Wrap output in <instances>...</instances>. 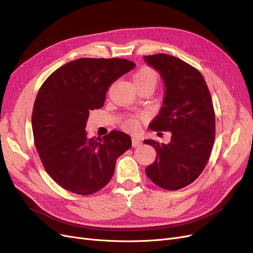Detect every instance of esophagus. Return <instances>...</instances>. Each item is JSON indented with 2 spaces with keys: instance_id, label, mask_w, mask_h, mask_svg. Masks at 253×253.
Returning <instances> with one entry per match:
<instances>
[{
  "instance_id": "obj_1",
  "label": "esophagus",
  "mask_w": 253,
  "mask_h": 253,
  "mask_svg": "<svg viewBox=\"0 0 253 253\" xmlns=\"http://www.w3.org/2000/svg\"><path fill=\"white\" fill-rule=\"evenodd\" d=\"M131 145H133V147H139L142 145V142L139 139L133 138L131 139Z\"/></svg>"
}]
</instances>
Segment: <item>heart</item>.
I'll list each match as a JSON object with an SVG mask.
<instances>
[{
  "instance_id": "b5f03b06",
  "label": "heart",
  "mask_w": 253,
  "mask_h": 253,
  "mask_svg": "<svg viewBox=\"0 0 253 253\" xmlns=\"http://www.w3.org/2000/svg\"><path fill=\"white\" fill-rule=\"evenodd\" d=\"M158 82V75L149 67H142L134 76V84L140 85V84H151L155 86ZM124 126L129 130H137L140 127V117L139 116H129L124 122Z\"/></svg>"
}]
</instances>
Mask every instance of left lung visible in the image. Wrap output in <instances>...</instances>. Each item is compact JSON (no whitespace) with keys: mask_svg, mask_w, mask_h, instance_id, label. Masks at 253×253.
Returning <instances> with one entry per match:
<instances>
[{"mask_svg":"<svg viewBox=\"0 0 253 253\" xmlns=\"http://www.w3.org/2000/svg\"><path fill=\"white\" fill-rule=\"evenodd\" d=\"M160 73L164 105L149 127L171 131L169 144L145 140L156 150L145 172L158 186L176 190L194 182L210 158L215 138V114L210 91L200 72L181 59L165 53L144 56Z\"/></svg>","mask_w":253,"mask_h":253,"instance_id":"obj_1","label":"left lung"}]
</instances>
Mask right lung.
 <instances>
[{
  "instance_id": "right-lung-1",
  "label": "right lung",
  "mask_w": 253,
  "mask_h": 253,
  "mask_svg": "<svg viewBox=\"0 0 253 253\" xmlns=\"http://www.w3.org/2000/svg\"><path fill=\"white\" fill-rule=\"evenodd\" d=\"M135 66L124 58L82 57L42 84L32 114L35 145L46 172L63 188L94 194L110 181L116 160L130 148V137L123 131L88 139L84 129L89 110L100 109L111 84Z\"/></svg>"
}]
</instances>
